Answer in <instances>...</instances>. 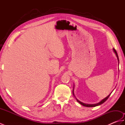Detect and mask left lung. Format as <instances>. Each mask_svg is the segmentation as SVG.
<instances>
[{
    "instance_id": "left-lung-1",
    "label": "left lung",
    "mask_w": 125,
    "mask_h": 125,
    "mask_svg": "<svg viewBox=\"0 0 125 125\" xmlns=\"http://www.w3.org/2000/svg\"><path fill=\"white\" fill-rule=\"evenodd\" d=\"M113 50L114 52L115 53V55H116V57H117L118 61V64H119V57H118V55L117 52H116V50H115V49L113 48ZM111 93H112V92H111ZM111 93V94H110L109 95H108L106 97H105V98H104L103 99H102V100H101L100 102L98 103H97V104H85V103H83V102H81V101H79L78 99H77V98H76L75 95V94H74V84H73V95H74V97H75L76 98V99L77 101V102H78L79 104H81V105H82L83 106H84L89 107L97 106H99V105H101V104H103L104 103V102H105V101L108 99V97H109L110 96Z\"/></svg>"
}]
</instances>
